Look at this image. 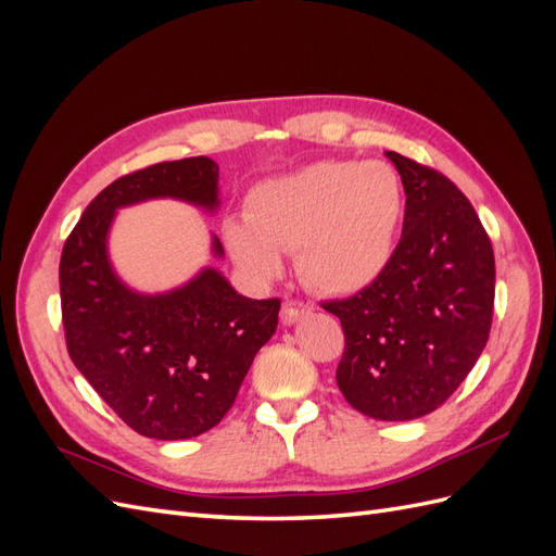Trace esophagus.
I'll return each instance as SVG.
<instances>
[{
	"label": "esophagus",
	"mask_w": 556,
	"mask_h": 556,
	"mask_svg": "<svg viewBox=\"0 0 556 556\" xmlns=\"http://www.w3.org/2000/svg\"><path fill=\"white\" fill-rule=\"evenodd\" d=\"M306 313H311V306H308V304H304V301L290 299V301H285V304H282L280 319H282V325H294V323H299V319L304 317Z\"/></svg>",
	"instance_id": "1"
}]
</instances>
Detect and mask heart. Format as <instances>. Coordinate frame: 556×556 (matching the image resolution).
<instances>
[{
	"label": "heart",
	"mask_w": 556,
	"mask_h": 556,
	"mask_svg": "<svg viewBox=\"0 0 556 556\" xmlns=\"http://www.w3.org/2000/svg\"><path fill=\"white\" fill-rule=\"evenodd\" d=\"M401 176L380 160H323L252 188L245 220L229 217L225 243L243 271L262 282L282 271L280 252L313 290L359 294L394 257L403 220Z\"/></svg>",
	"instance_id": "b5f03b06"
}]
</instances>
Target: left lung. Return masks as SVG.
<instances>
[{"label": "left lung", "instance_id": "obj_1", "mask_svg": "<svg viewBox=\"0 0 556 556\" xmlns=\"http://www.w3.org/2000/svg\"><path fill=\"white\" fill-rule=\"evenodd\" d=\"M384 155L406 192L394 257L371 288L323 308L345 333L336 371L345 401L382 422H408L443 406L482 355L496 271L492 241L457 185Z\"/></svg>", "mask_w": 556, "mask_h": 556}]
</instances>
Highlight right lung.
<instances>
[{
	"instance_id": "add662e5",
	"label": "right lung",
	"mask_w": 556,
	"mask_h": 556,
	"mask_svg": "<svg viewBox=\"0 0 556 556\" xmlns=\"http://www.w3.org/2000/svg\"><path fill=\"white\" fill-rule=\"evenodd\" d=\"M217 178L208 157L160 162L117 178L90 201L62 250L70 357L115 415L146 439L182 441L213 429L278 327V299H248L213 266L176 290L143 294L111 264L117 208L178 199L213 213L220 206ZM211 252L225 255L217 237Z\"/></svg>"
}]
</instances>
